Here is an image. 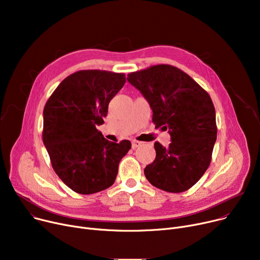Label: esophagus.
<instances>
[{"instance_id": "esophagus-1", "label": "esophagus", "mask_w": 260, "mask_h": 260, "mask_svg": "<svg viewBox=\"0 0 260 260\" xmlns=\"http://www.w3.org/2000/svg\"><path fill=\"white\" fill-rule=\"evenodd\" d=\"M141 144H142V142H140V141H138V140H134V141L132 142V148H133V149H136L137 147H139Z\"/></svg>"}]
</instances>
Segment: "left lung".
I'll return each instance as SVG.
<instances>
[{"mask_svg": "<svg viewBox=\"0 0 260 260\" xmlns=\"http://www.w3.org/2000/svg\"><path fill=\"white\" fill-rule=\"evenodd\" d=\"M153 111L156 127L169 129L171 143L155 142L156 158L144 169L149 183L170 193L192 187L208 170L217 138L210 94L187 74L168 64L127 75Z\"/></svg>", "mask_w": 260, "mask_h": 260, "instance_id": "8db88e82", "label": "left lung"}]
</instances>
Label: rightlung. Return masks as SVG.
I'll return each mask as SVG.
<instances>
[{
	"instance_id": "1",
	"label": "right lung",
	"mask_w": 260,
	"mask_h": 260,
	"mask_svg": "<svg viewBox=\"0 0 260 260\" xmlns=\"http://www.w3.org/2000/svg\"><path fill=\"white\" fill-rule=\"evenodd\" d=\"M125 83V75L99 70L79 71L65 78L43 111V143L53 171L74 192L89 195L112 186L128 140H106L108 103Z\"/></svg>"
}]
</instances>
